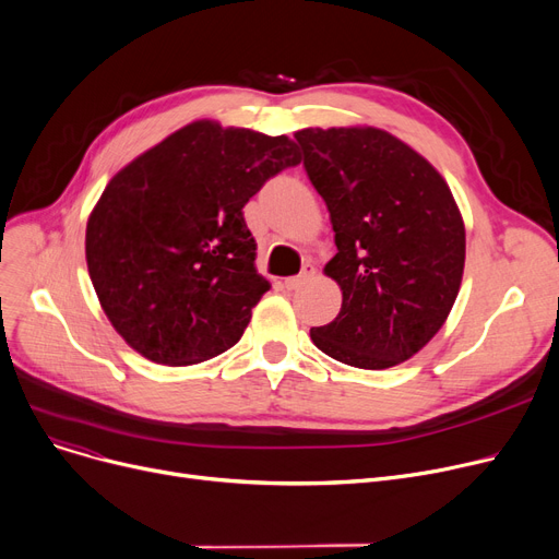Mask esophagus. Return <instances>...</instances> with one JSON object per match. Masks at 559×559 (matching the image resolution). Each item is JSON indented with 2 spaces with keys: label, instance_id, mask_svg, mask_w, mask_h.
<instances>
[{
  "label": "esophagus",
  "instance_id": "1",
  "mask_svg": "<svg viewBox=\"0 0 559 559\" xmlns=\"http://www.w3.org/2000/svg\"><path fill=\"white\" fill-rule=\"evenodd\" d=\"M312 276H314V267L312 264H306V267L301 270V274L299 276H292V278H285V287L287 289H299L301 285H306L308 281H312Z\"/></svg>",
  "mask_w": 559,
  "mask_h": 559
}]
</instances>
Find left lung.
Here are the masks:
<instances>
[{"label":"left lung","mask_w":559,"mask_h":559,"mask_svg":"<svg viewBox=\"0 0 559 559\" xmlns=\"http://www.w3.org/2000/svg\"><path fill=\"white\" fill-rule=\"evenodd\" d=\"M295 138L335 230L324 274L342 289L340 314L310 337L337 362L396 367L437 335L457 299L466 238L451 188L383 129H301Z\"/></svg>","instance_id":"1"}]
</instances>
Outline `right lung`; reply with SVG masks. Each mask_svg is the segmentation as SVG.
Listing matches in <instances>:
<instances>
[{
    "label": "right lung",
    "instance_id": "right-lung-1",
    "mask_svg": "<svg viewBox=\"0 0 559 559\" xmlns=\"http://www.w3.org/2000/svg\"><path fill=\"white\" fill-rule=\"evenodd\" d=\"M301 163L295 140L197 120L117 171L85 226V262L122 340L186 367L238 344L272 285L242 209Z\"/></svg>",
    "mask_w": 559,
    "mask_h": 559
}]
</instances>
